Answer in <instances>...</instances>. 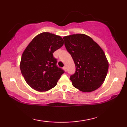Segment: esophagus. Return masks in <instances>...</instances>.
Returning a JSON list of instances; mask_svg holds the SVG:
<instances>
[{"label": "esophagus", "mask_w": 127, "mask_h": 127, "mask_svg": "<svg viewBox=\"0 0 127 127\" xmlns=\"http://www.w3.org/2000/svg\"><path fill=\"white\" fill-rule=\"evenodd\" d=\"M63 69H64V70H65V72L66 71V66H64V67H63Z\"/></svg>", "instance_id": "34e87169"}]
</instances>
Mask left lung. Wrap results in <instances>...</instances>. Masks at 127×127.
Returning a JSON list of instances; mask_svg holds the SVG:
<instances>
[{
    "label": "left lung",
    "mask_w": 127,
    "mask_h": 127,
    "mask_svg": "<svg viewBox=\"0 0 127 127\" xmlns=\"http://www.w3.org/2000/svg\"><path fill=\"white\" fill-rule=\"evenodd\" d=\"M63 39L76 65V72L70 76L73 86L85 92L97 89L104 82L109 68L102 49L85 34L65 36Z\"/></svg>",
    "instance_id": "8db88e82"
}]
</instances>
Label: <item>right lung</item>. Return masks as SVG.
I'll return each mask as SVG.
<instances>
[{
	"instance_id": "1",
	"label": "right lung",
	"mask_w": 127,
	"mask_h": 127,
	"mask_svg": "<svg viewBox=\"0 0 127 127\" xmlns=\"http://www.w3.org/2000/svg\"><path fill=\"white\" fill-rule=\"evenodd\" d=\"M60 36L42 32L36 36L22 54L20 69L26 82L38 91L54 87L64 70L57 66L53 53L63 45Z\"/></svg>"
}]
</instances>
